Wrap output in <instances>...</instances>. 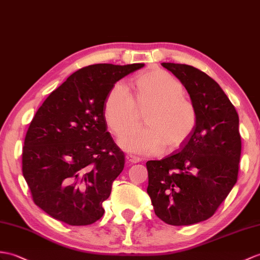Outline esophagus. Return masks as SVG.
I'll use <instances>...</instances> for the list:
<instances>
[{
  "instance_id": "1",
  "label": "esophagus",
  "mask_w": 260,
  "mask_h": 260,
  "mask_svg": "<svg viewBox=\"0 0 260 260\" xmlns=\"http://www.w3.org/2000/svg\"><path fill=\"white\" fill-rule=\"evenodd\" d=\"M126 160H127L129 164H136V162L141 161L140 157H137V156H134V155H131V154L126 155Z\"/></svg>"
}]
</instances>
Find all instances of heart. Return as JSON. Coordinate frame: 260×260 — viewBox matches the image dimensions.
<instances>
[{"label": "heart", "mask_w": 260, "mask_h": 260, "mask_svg": "<svg viewBox=\"0 0 260 260\" xmlns=\"http://www.w3.org/2000/svg\"><path fill=\"white\" fill-rule=\"evenodd\" d=\"M136 92L124 82H117L105 102V118L116 134L140 124L145 113L147 126L125 133L119 145L135 154L153 155L162 147L175 149L194 132L197 114L192 103L184 96V87L171 73L154 69L137 76Z\"/></svg>", "instance_id": "heart-1"}]
</instances>
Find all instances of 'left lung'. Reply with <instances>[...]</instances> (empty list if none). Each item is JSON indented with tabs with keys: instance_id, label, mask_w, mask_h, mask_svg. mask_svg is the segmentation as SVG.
Returning a JSON list of instances; mask_svg holds the SVG:
<instances>
[{
	"instance_id": "obj_1",
	"label": "left lung",
	"mask_w": 260,
	"mask_h": 260,
	"mask_svg": "<svg viewBox=\"0 0 260 260\" xmlns=\"http://www.w3.org/2000/svg\"><path fill=\"white\" fill-rule=\"evenodd\" d=\"M161 65L187 89L197 120L180 150L146 162L147 194L159 219L187 226L212 217L237 182L239 117L218 83L206 73L186 64Z\"/></svg>"
}]
</instances>
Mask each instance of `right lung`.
I'll use <instances>...</instances> for the list:
<instances>
[{"label":"right lung","instance_id":"1","mask_svg":"<svg viewBox=\"0 0 260 260\" xmlns=\"http://www.w3.org/2000/svg\"><path fill=\"white\" fill-rule=\"evenodd\" d=\"M145 64H94L48 95L24 141L22 172L33 201L71 226L90 225L122 173L125 156L107 132L105 102L120 78Z\"/></svg>","mask_w":260,"mask_h":260}]
</instances>
